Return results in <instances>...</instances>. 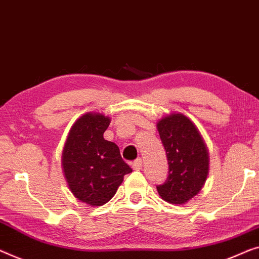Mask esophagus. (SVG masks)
<instances>
[{
  "label": "esophagus",
  "mask_w": 259,
  "mask_h": 259,
  "mask_svg": "<svg viewBox=\"0 0 259 259\" xmlns=\"http://www.w3.org/2000/svg\"><path fill=\"white\" fill-rule=\"evenodd\" d=\"M142 166H143V161H142L141 158H138V159H136L133 163V168L136 169V171H140Z\"/></svg>",
  "instance_id": "esophagus-1"
}]
</instances>
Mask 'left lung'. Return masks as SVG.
Returning <instances> with one entry per match:
<instances>
[{
    "label": "left lung",
    "instance_id": "obj_1",
    "mask_svg": "<svg viewBox=\"0 0 259 259\" xmlns=\"http://www.w3.org/2000/svg\"><path fill=\"white\" fill-rule=\"evenodd\" d=\"M166 151L168 176L157 186L160 198L172 204H184L201 191L209 172V152L191 118L172 113L157 122Z\"/></svg>",
    "mask_w": 259,
    "mask_h": 259
}]
</instances>
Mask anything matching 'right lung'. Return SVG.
Wrapping results in <instances>:
<instances>
[{"label": "right lung", "instance_id": "obj_1", "mask_svg": "<svg viewBox=\"0 0 259 259\" xmlns=\"http://www.w3.org/2000/svg\"><path fill=\"white\" fill-rule=\"evenodd\" d=\"M109 123L110 117L100 113L82 115L69 130L61 157L69 191L93 207L109 201L124 176L133 172L118 146L103 138Z\"/></svg>", "mask_w": 259, "mask_h": 259}]
</instances>
